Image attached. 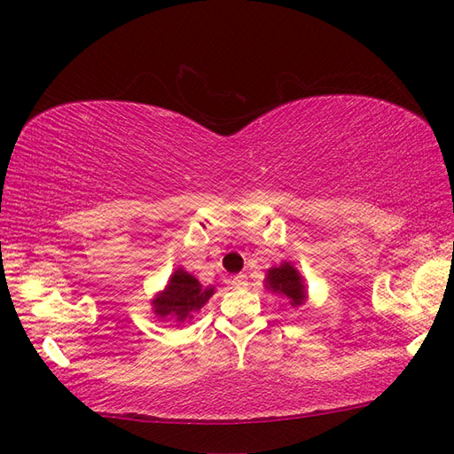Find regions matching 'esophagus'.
<instances>
[{
	"instance_id": "1",
	"label": "esophagus",
	"mask_w": 454,
	"mask_h": 454,
	"mask_svg": "<svg viewBox=\"0 0 454 454\" xmlns=\"http://www.w3.org/2000/svg\"><path fill=\"white\" fill-rule=\"evenodd\" d=\"M231 284L235 287H246L248 286V277H246V274H237V277L231 278Z\"/></svg>"
}]
</instances>
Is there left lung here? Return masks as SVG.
<instances>
[{"label":"left lung","mask_w":454,"mask_h":454,"mask_svg":"<svg viewBox=\"0 0 454 454\" xmlns=\"http://www.w3.org/2000/svg\"><path fill=\"white\" fill-rule=\"evenodd\" d=\"M267 286L274 294L284 295L287 301H290L292 307H299L307 297L303 280H301L299 272L290 263L270 269L267 277Z\"/></svg>","instance_id":"obj_1"}]
</instances>
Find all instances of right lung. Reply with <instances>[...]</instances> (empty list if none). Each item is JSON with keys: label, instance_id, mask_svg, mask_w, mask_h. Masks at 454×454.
Segmentation results:
<instances>
[{"label": "right lung", "instance_id": "1", "mask_svg": "<svg viewBox=\"0 0 454 454\" xmlns=\"http://www.w3.org/2000/svg\"><path fill=\"white\" fill-rule=\"evenodd\" d=\"M214 295V287H202L195 277L177 269L164 292L155 299V312L170 316L176 322H185L191 314L200 310L206 301Z\"/></svg>", "mask_w": 454, "mask_h": 454}]
</instances>
